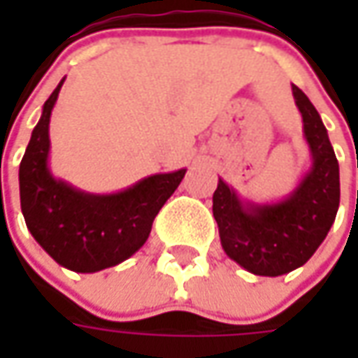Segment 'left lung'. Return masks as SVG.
<instances>
[{
  "label": "left lung",
  "instance_id": "8db88e82",
  "mask_svg": "<svg viewBox=\"0 0 358 358\" xmlns=\"http://www.w3.org/2000/svg\"><path fill=\"white\" fill-rule=\"evenodd\" d=\"M303 115L313 169L282 203L243 207L221 179L213 193V215L225 253L255 275L279 277L309 261L337 217L341 185L333 145L309 97L293 85Z\"/></svg>",
  "mask_w": 358,
  "mask_h": 358
}]
</instances>
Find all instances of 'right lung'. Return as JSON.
I'll use <instances>...</instances> for the list:
<instances>
[{
	"mask_svg": "<svg viewBox=\"0 0 358 358\" xmlns=\"http://www.w3.org/2000/svg\"><path fill=\"white\" fill-rule=\"evenodd\" d=\"M62 83L43 105L21 159V211L35 241L59 265L95 273L143 247L155 215L179 187L185 169L151 175L117 195H87L55 181L48 169L49 117Z\"/></svg>",
	"mask_w": 358,
	"mask_h": 358,
	"instance_id": "1",
	"label": "right lung"
}]
</instances>
